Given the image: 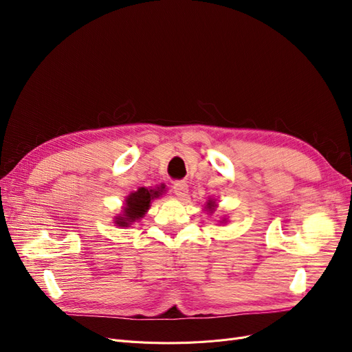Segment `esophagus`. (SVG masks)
Here are the masks:
<instances>
[{"instance_id":"1","label":"esophagus","mask_w":352,"mask_h":352,"mask_svg":"<svg viewBox=\"0 0 352 352\" xmlns=\"http://www.w3.org/2000/svg\"><path fill=\"white\" fill-rule=\"evenodd\" d=\"M173 192L177 197H185L188 194V185L185 182H175Z\"/></svg>"}]
</instances>
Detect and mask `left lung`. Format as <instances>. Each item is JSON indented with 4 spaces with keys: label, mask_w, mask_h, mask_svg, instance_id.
I'll return each instance as SVG.
<instances>
[{
    "label": "left lung",
    "mask_w": 352,
    "mask_h": 352,
    "mask_svg": "<svg viewBox=\"0 0 352 352\" xmlns=\"http://www.w3.org/2000/svg\"><path fill=\"white\" fill-rule=\"evenodd\" d=\"M216 201L217 199H214V198H210L207 202H206V207H204V211H207V212H210V214H212V212L216 211V207H217V204H216ZM228 221V219L226 217H223L221 219V221L220 223H226Z\"/></svg>",
    "instance_id": "1"
}]
</instances>
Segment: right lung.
<instances>
[{
  "label": "right lung",
  "instance_id": "right-lung-1",
  "mask_svg": "<svg viewBox=\"0 0 352 352\" xmlns=\"http://www.w3.org/2000/svg\"><path fill=\"white\" fill-rule=\"evenodd\" d=\"M164 194L166 186L163 184L155 188H138L124 198L122 212L114 217L116 226L129 228L133 223L141 221L150 210L151 202Z\"/></svg>",
  "mask_w": 352,
  "mask_h": 352
}]
</instances>
